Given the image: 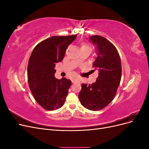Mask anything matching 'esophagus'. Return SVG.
Masks as SVG:
<instances>
[{"label": "esophagus", "instance_id": "obj_1", "mask_svg": "<svg viewBox=\"0 0 149 149\" xmlns=\"http://www.w3.org/2000/svg\"><path fill=\"white\" fill-rule=\"evenodd\" d=\"M71 81H72V83H76V81H77V80H76V79H73V80Z\"/></svg>", "mask_w": 149, "mask_h": 149}]
</instances>
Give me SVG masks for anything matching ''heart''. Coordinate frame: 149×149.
<instances>
[{"instance_id":"obj_1","label":"heart","mask_w":149,"mask_h":149,"mask_svg":"<svg viewBox=\"0 0 149 149\" xmlns=\"http://www.w3.org/2000/svg\"><path fill=\"white\" fill-rule=\"evenodd\" d=\"M81 48H89V49H91V47H90V46L89 45H88L86 43H83V44H82L81 47ZM78 61V63L79 62L78 61Z\"/></svg>"}]
</instances>
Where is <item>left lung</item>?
Wrapping results in <instances>:
<instances>
[{
    "mask_svg": "<svg viewBox=\"0 0 149 149\" xmlns=\"http://www.w3.org/2000/svg\"><path fill=\"white\" fill-rule=\"evenodd\" d=\"M89 40L96 45L97 56L93 67L99 71V75L95 83L81 84L78 97L82 106L95 111L104 108L115 97L122 66L119 53L109 40L100 35H93Z\"/></svg>",
    "mask_w": 149,
    "mask_h": 149,
    "instance_id": "left-lung-1",
    "label": "left lung"
}]
</instances>
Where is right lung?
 <instances>
[{
    "instance_id": "1",
    "label": "right lung",
    "mask_w": 149,
    "mask_h": 149,
    "mask_svg": "<svg viewBox=\"0 0 149 149\" xmlns=\"http://www.w3.org/2000/svg\"><path fill=\"white\" fill-rule=\"evenodd\" d=\"M77 35L53 36L39 43L29 60L28 82L30 91L43 109L53 111L63 106L71 81L55 77V63L61 62L67 47Z\"/></svg>"
}]
</instances>
